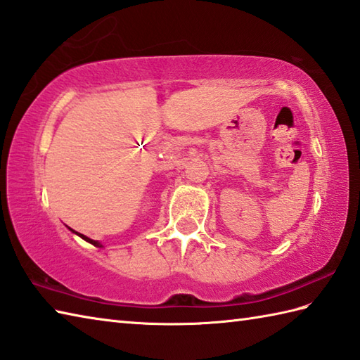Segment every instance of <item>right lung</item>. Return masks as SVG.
Here are the masks:
<instances>
[{"instance_id": "add662e5", "label": "right lung", "mask_w": 360, "mask_h": 360, "mask_svg": "<svg viewBox=\"0 0 360 360\" xmlns=\"http://www.w3.org/2000/svg\"><path fill=\"white\" fill-rule=\"evenodd\" d=\"M75 233H77V232H75ZM79 236H82V238L83 240H85V241H88V243H91V244H94V246H97V248H102V244L101 243H97V241H94V240H91V238H88V236H85V235H82V233H77Z\"/></svg>"}]
</instances>
